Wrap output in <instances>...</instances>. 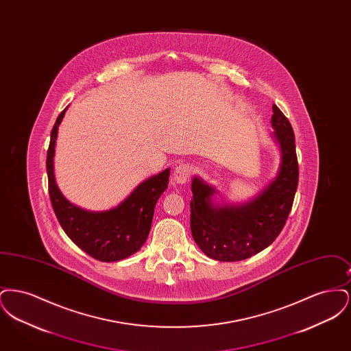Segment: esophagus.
<instances>
[{
    "instance_id": "34e87169",
    "label": "esophagus",
    "mask_w": 351,
    "mask_h": 351,
    "mask_svg": "<svg viewBox=\"0 0 351 351\" xmlns=\"http://www.w3.org/2000/svg\"><path fill=\"white\" fill-rule=\"evenodd\" d=\"M192 175V166L180 165L173 171V180L178 184H185L189 182Z\"/></svg>"
}]
</instances>
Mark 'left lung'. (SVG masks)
I'll use <instances>...</instances> for the list:
<instances>
[{
  "instance_id": "1",
  "label": "left lung",
  "mask_w": 351,
  "mask_h": 351,
  "mask_svg": "<svg viewBox=\"0 0 351 351\" xmlns=\"http://www.w3.org/2000/svg\"><path fill=\"white\" fill-rule=\"evenodd\" d=\"M272 129L282 162L276 178L252 200L216 205L217 191L195 176L192 180L191 232L202 252L221 262H238L265 250L283 230L299 183L293 129L272 105Z\"/></svg>"
}]
</instances>
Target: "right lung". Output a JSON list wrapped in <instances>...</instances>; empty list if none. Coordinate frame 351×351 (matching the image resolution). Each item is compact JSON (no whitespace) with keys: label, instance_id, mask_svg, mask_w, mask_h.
<instances>
[{"label":"right lung","instance_id":"add662e5","mask_svg":"<svg viewBox=\"0 0 351 351\" xmlns=\"http://www.w3.org/2000/svg\"><path fill=\"white\" fill-rule=\"evenodd\" d=\"M66 114H59L47 151V176L51 204L56 218L71 241L101 262L122 261L139 250L150 233L154 209L167 189L169 168L139 184L118 206L105 212H89L71 204L58 188L53 175V155L58 129Z\"/></svg>","mask_w":351,"mask_h":351}]
</instances>
